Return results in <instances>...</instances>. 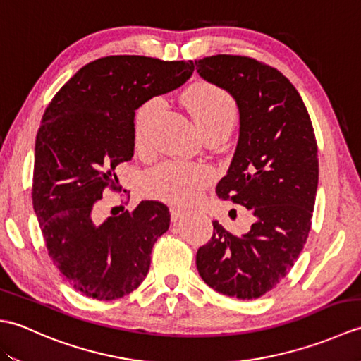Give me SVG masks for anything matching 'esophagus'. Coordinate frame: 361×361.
Returning a JSON list of instances; mask_svg holds the SVG:
<instances>
[{"instance_id":"34e87169","label":"esophagus","mask_w":361,"mask_h":361,"mask_svg":"<svg viewBox=\"0 0 361 361\" xmlns=\"http://www.w3.org/2000/svg\"><path fill=\"white\" fill-rule=\"evenodd\" d=\"M186 214H188V211L180 208V206H172V208H171V217H172L173 221L183 219L186 216Z\"/></svg>"}]
</instances>
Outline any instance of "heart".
<instances>
[{
	"instance_id": "obj_1",
	"label": "heart",
	"mask_w": 361,
	"mask_h": 361,
	"mask_svg": "<svg viewBox=\"0 0 361 361\" xmlns=\"http://www.w3.org/2000/svg\"><path fill=\"white\" fill-rule=\"evenodd\" d=\"M185 104L194 118L197 127L204 135L209 130L233 126L237 106L231 94L211 83H197L185 96ZM161 110L159 99H152L136 110L133 121V136L137 150L150 147L153 124ZM212 180V169L204 164L176 163L167 161L157 166L145 176V189L152 197L176 204L194 202L200 190Z\"/></svg>"
}]
</instances>
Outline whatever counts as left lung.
<instances>
[{"instance_id": "obj_1", "label": "left lung", "mask_w": 361, "mask_h": 361, "mask_svg": "<svg viewBox=\"0 0 361 361\" xmlns=\"http://www.w3.org/2000/svg\"><path fill=\"white\" fill-rule=\"evenodd\" d=\"M195 65L239 110V140L216 192L256 219L240 237L212 221L211 240L197 251V270L219 293L255 299L286 278L309 237L318 188L315 133L301 96L274 68L226 54Z\"/></svg>"}]
</instances>
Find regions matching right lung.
<instances>
[{
	"label": "right lung",
	"mask_w": 361,
	"mask_h": 361,
	"mask_svg": "<svg viewBox=\"0 0 361 361\" xmlns=\"http://www.w3.org/2000/svg\"><path fill=\"white\" fill-rule=\"evenodd\" d=\"M192 73V60L102 57L80 68L43 114L32 204L51 262L82 295L111 301L132 293L149 273L153 245L171 225L167 206L144 200L104 221L93 211L105 188L118 189L114 169L133 157L135 111Z\"/></svg>",
	"instance_id": "add662e5"
}]
</instances>
